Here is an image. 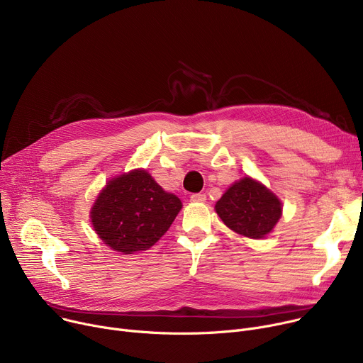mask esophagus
<instances>
[{
	"mask_svg": "<svg viewBox=\"0 0 363 363\" xmlns=\"http://www.w3.org/2000/svg\"><path fill=\"white\" fill-rule=\"evenodd\" d=\"M189 200L192 203H200V201H204L206 200V194H201V192H197V194H191Z\"/></svg>",
	"mask_w": 363,
	"mask_h": 363,
	"instance_id": "1",
	"label": "esophagus"
}]
</instances>
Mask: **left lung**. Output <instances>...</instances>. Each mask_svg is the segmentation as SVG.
I'll return each mask as SVG.
<instances>
[{"label": "left lung", "instance_id": "8db88e82", "mask_svg": "<svg viewBox=\"0 0 363 363\" xmlns=\"http://www.w3.org/2000/svg\"><path fill=\"white\" fill-rule=\"evenodd\" d=\"M223 223L239 235L262 238L272 232L281 216V203L259 182L244 178L235 182L216 203Z\"/></svg>", "mask_w": 363, "mask_h": 363}]
</instances>
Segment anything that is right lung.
<instances>
[{"mask_svg":"<svg viewBox=\"0 0 363 363\" xmlns=\"http://www.w3.org/2000/svg\"><path fill=\"white\" fill-rule=\"evenodd\" d=\"M181 207L177 196L138 169L108 182L91 208V223L112 250L133 254L153 247Z\"/></svg>","mask_w":363,"mask_h":363,"instance_id":"obj_1","label":"right lung"}]
</instances>
